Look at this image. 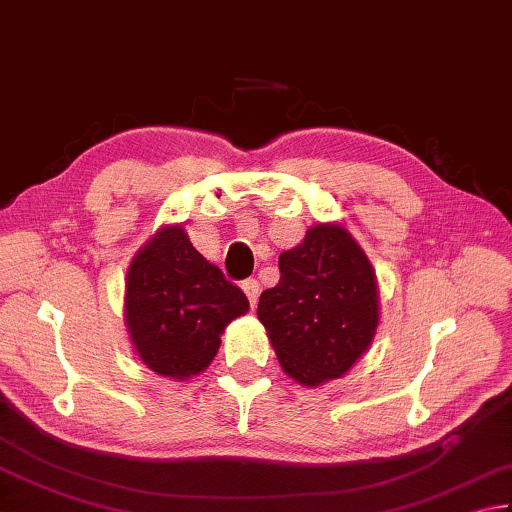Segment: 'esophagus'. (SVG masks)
<instances>
[{"label": "esophagus", "mask_w": 512, "mask_h": 512, "mask_svg": "<svg viewBox=\"0 0 512 512\" xmlns=\"http://www.w3.org/2000/svg\"><path fill=\"white\" fill-rule=\"evenodd\" d=\"M243 292L249 298V305L254 307L256 301H258V296H260V285H258L256 278H249V281L243 283Z\"/></svg>", "instance_id": "obj_1"}]
</instances>
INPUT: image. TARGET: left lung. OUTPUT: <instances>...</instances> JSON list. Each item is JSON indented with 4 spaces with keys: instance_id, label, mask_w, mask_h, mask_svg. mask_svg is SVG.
I'll return each instance as SVG.
<instances>
[{
    "instance_id": "8db88e82",
    "label": "left lung",
    "mask_w": 512,
    "mask_h": 512,
    "mask_svg": "<svg viewBox=\"0 0 512 512\" xmlns=\"http://www.w3.org/2000/svg\"><path fill=\"white\" fill-rule=\"evenodd\" d=\"M278 267L281 281L260 294L258 321L289 379L321 388L370 350L381 316L376 274L341 223L312 225Z\"/></svg>"
}]
</instances>
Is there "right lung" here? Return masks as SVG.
Returning a JSON list of instances; mask_svg holds the SVG:
<instances>
[{
    "label": "right lung",
    "instance_id": "right-lung-1",
    "mask_svg": "<svg viewBox=\"0 0 512 512\" xmlns=\"http://www.w3.org/2000/svg\"><path fill=\"white\" fill-rule=\"evenodd\" d=\"M247 310V296L191 245L180 223L162 225L131 258L124 325L133 352L158 376L187 381L205 372L225 327Z\"/></svg>",
    "mask_w": 512,
    "mask_h": 512
}]
</instances>
